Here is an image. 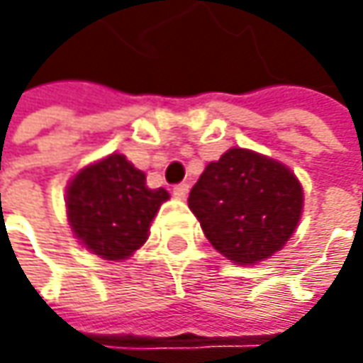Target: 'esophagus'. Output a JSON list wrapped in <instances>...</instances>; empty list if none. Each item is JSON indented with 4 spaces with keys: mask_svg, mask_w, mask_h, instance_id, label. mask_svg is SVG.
Listing matches in <instances>:
<instances>
[{
    "mask_svg": "<svg viewBox=\"0 0 363 363\" xmlns=\"http://www.w3.org/2000/svg\"><path fill=\"white\" fill-rule=\"evenodd\" d=\"M188 191H189L188 184H179V186H175L174 188V196L177 198V200H186Z\"/></svg>",
    "mask_w": 363,
    "mask_h": 363,
    "instance_id": "1",
    "label": "esophagus"
}]
</instances>
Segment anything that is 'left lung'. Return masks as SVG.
I'll return each mask as SVG.
<instances>
[{"label":"left lung","instance_id":"1","mask_svg":"<svg viewBox=\"0 0 363 363\" xmlns=\"http://www.w3.org/2000/svg\"><path fill=\"white\" fill-rule=\"evenodd\" d=\"M188 206L220 255L236 264H257L297 230L303 186L285 163L232 147L206 165Z\"/></svg>","mask_w":363,"mask_h":363}]
</instances>
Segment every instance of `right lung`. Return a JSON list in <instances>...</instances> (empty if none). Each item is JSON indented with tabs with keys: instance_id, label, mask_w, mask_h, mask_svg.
Here are the masks:
<instances>
[{
	"instance_id": "right-lung-1",
	"label": "right lung",
	"mask_w": 363,
	"mask_h": 363,
	"mask_svg": "<svg viewBox=\"0 0 363 363\" xmlns=\"http://www.w3.org/2000/svg\"><path fill=\"white\" fill-rule=\"evenodd\" d=\"M167 189L147 188L145 174L123 153L82 167L66 186V216L78 242L105 260H125L149 238Z\"/></svg>"
}]
</instances>
